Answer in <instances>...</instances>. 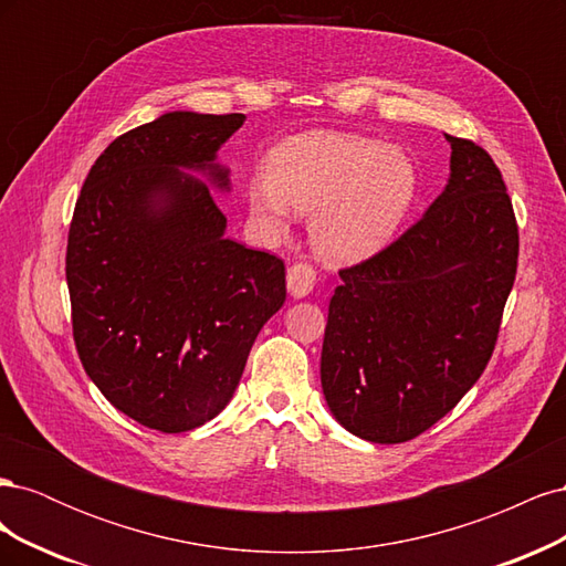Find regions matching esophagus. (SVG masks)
<instances>
[{"instance_id":"esophagus-1","label":"esophagus","mask_w":566,"mask_h":566,"mask_svg":"<svg viewBox=\"0 0 566 566\" xmlns=\"http://www.w3.org/2000/svg\"><path fill=\"white\" fill-rule=\"evenodd\" d=\"M316 285V271L310 264H293L287 269V293L295 300H302L306 295H312V290Z\"/></svg>"}]
</instances>
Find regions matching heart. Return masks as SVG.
<instances>
[{"instance_id": "heart-1", "label": "heart", "mask_w": 566, "mask_h": 566, "mask_svg": "<svg viewBox=\"0 0 566 566\" xmlns=\"http://www.w3.org/2000/svg\"><path fill=\"white\" fill-rule=\"evenodd\" d=\"M418 196V167L401 148L368 136L314 129L269 153L266 177L248 184V210L281 235L290 210L312 214L314 250L337 264L361 262L391 243Z\"/></svg>"}]
</instances>
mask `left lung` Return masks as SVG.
Segmentation results:
<instances>
[{
	"mask_svg": "<svg viewBox=\"0 0 566 566\" xmlns=\"http://www.w3.org/2000/svg\"><path fill=\"white\" fill-rule=\"evenodd\" d=\"M451 144L441 196L399 241L342 269L321 387L335 420L375 443L422 434L484 373L515 283L520 235L501 169Z\"/></svg>",
	"mask_w": 566,
	"mask_h": 566,
	"instance_id": "obj_1",
	"label": "left lung"
}]
</instances>
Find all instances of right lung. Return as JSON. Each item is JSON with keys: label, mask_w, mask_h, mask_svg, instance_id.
Segmentation results:
<instances>
[{"label": "right lung", "mask_w": 566, "mask_h": 566, "mask_svg": "<svg viewBox=\"0 0 566 566\" xmlns=\"http://www.w3.org/2000/svg\"><path fill=\"white\" fill-rule=\"evenodd\" d=\"M243 123L172 111L117 136L84 179L67 233L80 361L117 410L165 434L227 408L285 302L283 262L227 238L212 193L231 191L217 153Z\"/></svg>", "instance_id": "obj_1"}]
</instances>
